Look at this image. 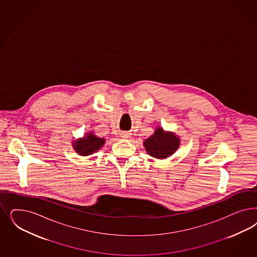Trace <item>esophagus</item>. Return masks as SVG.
<instances>
[{
  "instance_id": "34e87169",
  "label": "esophagus",
  "mask_w": 257,
  "mask_h": 257,
  "mask_svg": "<svg viewBox=\"0 0 257 257\" xmlns=\"http://www.w3.org/2000/svg\"><path fill=\"white\" fill-rule=\"evenodd\" d=\"M130 136H131V133H130V132H124V133H122V137L124 138V139L130 138Z\"/></svg>"
}]
</instances>
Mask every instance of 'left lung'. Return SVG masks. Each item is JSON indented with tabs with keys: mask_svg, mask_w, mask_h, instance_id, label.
Returning a JSON list of instances; mask_svg holds the SVG:
<instances>
[{
	"mask_svg": "<svg viewBox=\"0 0 257 257\" xmlns=\"http://www.w3.org/2000/svg\"><path fill=\"white\" fill-rule=\"evenodd\" d=\"M180 138L163 127H157L154 133L144 142V147L151 157L163 160L171 156L180 146Z\"/></svg>",
	"mask_w": 257,
	"mask_h": 257,
	"instance_id": "8db88e82",
	"label": "left lung"
}]
</instances>
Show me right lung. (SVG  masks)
<instances>
[{"label": "right lung", "mask_w": 257, "mask_h": 257, "mask_svg": "<svg viewBox=\"0 0 257 257\" xmlns=\"http://www.w3.org/2000/svg\"><path fill=\"white\" fill-rule=\"evenodd\" d=\"M105 144L104 138H99L95 136L92 133H86V135L77 139L75 143H73L74 149L81 156H88L92 153L99 150Z\"/></svg>", "instance_id": "obj_1"}]
</instances>
